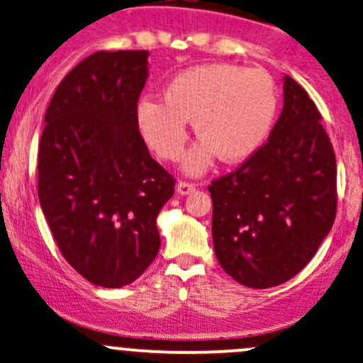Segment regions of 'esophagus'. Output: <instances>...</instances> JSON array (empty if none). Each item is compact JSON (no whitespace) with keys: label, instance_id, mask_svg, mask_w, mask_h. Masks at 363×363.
I'll return each mask as SVG.
<instances>
[{"label":"esophagus","instance_id":"esophagus-1","mask_svg":"<svg viewBox=\"0 0 363 363\" xmlns=\"http://www.w3.org/2000/svg\"><path fill=\"white\" fill-rule=\"evenodd\" d=\"M196 184L194 182H188V181H179L177 182V193L179 194H189L194 191Z\"/></svg>","mask_w":363,"mask_h":363}]
</instances>
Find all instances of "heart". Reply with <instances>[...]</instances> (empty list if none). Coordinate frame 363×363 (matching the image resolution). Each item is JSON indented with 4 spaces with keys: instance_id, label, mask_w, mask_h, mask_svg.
I'll use <instances>...</instances> for the list:
<instances>
[{
    "instance_id": "1",
    "label": "heart",
    "mask_w": 363,
    "mask_h": 363,
    "mask_svg": "<svg viewBox=\"0 0 363 363\" xmlns=\"http://www.w3.org/2000/svg\"><path fill=\"white\" fill-rule=\"evenodd\" d=\"M278 111V95L266 71L236 64H203L179 72L163 89L162 102L137 106V127L163 162H179L189 130L200 143L188 152L184 170L201 174L216 156L226 163L250 158L264 144Z\"/></svg>"
}]
</instances>
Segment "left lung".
I'll list each match as a JSON object with an SVG mask.
<instances>
[{
	"label": "left lung",
	"instance_id": "left-lung-1",
	"mask_svg": "<svg viewBox=\"0 0 363 363\" xmlns=\"http://www.w3.org/2000/svg\"><path fill=\"white\" fill-rule=\"evenodd\" d=\"M322 114L285 76L284 109L268 140L208 186L219 264L250 289L296 277L318 250L337 212V167Z\"/></svg>",
	"mask_w": 363,
	"mask_h": 363
}]
</instances>
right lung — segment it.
Returning a JSON list of instances; mask_svg holds the SVG:
<instances>
[{
	"label": "right lung",
	"instance_id": "1",
	"mask_svg": "<svg viewBox=\"0 0 363 363\" xmlns=\"http://www.w3.org/2000/svg\"><path fill=\"white\" fill-rule=\"evenodd\" d=\"M146 50H101L57 86L38 147V196L60 254L90 284L118 289L160 250L156 216L175 179L137 127Z\"/></svg>",
	"mask_w": 363,
	"mask_h": 363
}]
</instances>
